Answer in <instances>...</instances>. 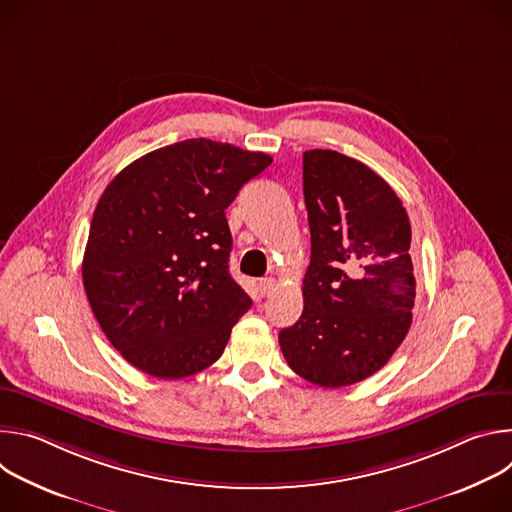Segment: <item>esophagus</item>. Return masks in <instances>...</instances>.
<instances>
[{
  "label": "esophagus",
  "mask_w": 512,
  "mask_h": 512,
  "mask_svg": "<svg viewBox=\"0 0 512 512\" xmlns=\"http://www.w3.org/2000/svg\"><path fill=\"white\" fill-rule=\"evenodd\" d=\"M273 287H275V279H273V277H263V279H259V291H261L263 298L271 294Z\"/></svg>",
  "instance_id": "obj_1"
}]
</instances>
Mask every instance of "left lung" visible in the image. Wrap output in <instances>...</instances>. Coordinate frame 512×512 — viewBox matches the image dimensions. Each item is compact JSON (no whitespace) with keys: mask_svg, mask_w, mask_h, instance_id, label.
<instances>
[{"mask_svg":"<svg viewBox=\"0 0 512 512\" xmlns=\"http://www.w3.org/2000/svg\"><path fill=\"white\" fill-rule=\"evenodd\" d=\"M312 257L304 312L279 332L289 369L338 389L381 371L409 332L415 304L411 225L395 190L332 150L304 152Z\"/></svg>","mask_w":512,"mask_h":512,"instance_id":"obj_1","label":"left lung"}]
</instances>
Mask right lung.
<instances>
[{
	"label": "right lung",
	"instance_id": "add662e5",
	"mask_svg": "<svg viewBox=\"0 0 512 512\" xmlns=\"http://www.w3.org/2000/svg\"><path fill=\"white\" fill-rule=\"evenodd\" d=\"M273 162L184 139L123 168L99 198L83 259L91 310L135 369L196 375L221 358L251 298L229 273L227 208Z\"/></svg>",
	"mask_w": 512,
	"mask_h": 512
}]
</instances>
